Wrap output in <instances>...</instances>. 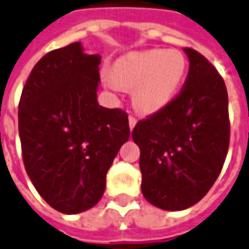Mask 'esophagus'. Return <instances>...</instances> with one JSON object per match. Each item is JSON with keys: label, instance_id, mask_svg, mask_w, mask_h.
<instances>
[{"label": "esophagus", "instance_id": "1", "mask_svg": "<svg viewBox=\"0 0 249 249\" xmlns=\"http://www.w3.org/2000/svg\"><path fill=\"white\" fill-rule=\"evenodd\" d=\"M136 124H137V119H136L133 115H129V128L130 129H133L134 125Z\"/></svg>", "mask_w": 249, "mask_h": 249}]
</instances>
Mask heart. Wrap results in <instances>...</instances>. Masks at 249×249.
<instances>
[{
  "instance_id": "obj_1",
  "label": "heart",
  "mask_w": 249,
  "mask_h": 249,
  "mask_svg": "<svg viewBox=\"0 0 249 249\" xmlns=\"http://www.w3.org/2000/svg\"><path fill=\"white\" fill-rule=\"evenodd\" d=\"M185 55L176 49H152L130 53L117 59L109 71L112 82L133 88L137 109L153 113L170 103L186 73Z\"/></svg>"
}]
</instances>
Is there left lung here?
Wrapping results in <instances>:
<instances>
[{
    "mask_svg": "<svg viewBox=\"0 0 249 249\" xmlns=\"http://www.w3.org/2000/svg\"><path fill=\"white\" fill-rule=\"evenodd\" d=\"M185 53L190 66L179 93L132 132L141 152L143 196L170 211L187 209L209 193L230 145L224 80L200 53L191 47Z\"/></svg>",
    "mask_w": 249,
    "mask_h": 249,
    "instance_id": "8db88e82",
    "label": "left lung"
}]
</instances>
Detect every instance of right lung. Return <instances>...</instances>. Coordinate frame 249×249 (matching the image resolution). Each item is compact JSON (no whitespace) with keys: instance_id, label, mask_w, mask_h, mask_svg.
<instances>
[{"instance_id":"right-lung-1","label":"right lung","mask_w":249,"mask_h":249,"mask_svg":"<svg viewBox=\"0 0 249 249\" xmlns=\"http://www.w3.org/2000/svg\"><path fill=\"white\" fill-rule=\"evenodd\" d=\"M100 62L79 42L53 50L34 66L19 99L27 176L63 213H83L101 199L107 171L130 136L126 112L97 103Z\"/></svg>"}]
</instances>
